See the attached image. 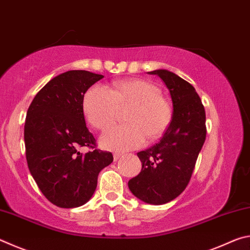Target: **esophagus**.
I'll list each match as a JSON object with an SVG mask.
<instances>
[{"instance_id": "obj_1", "label": "esophagus", "mask_w": 250, "mask_h": 250, "mask_svg": "<svg viewBox=\"0 0 250 250\" xmlns=\"http://www.w3.org/2000/svg\"><path fill=\"white\" fill-rule=\"evenodd\" d=\"M121 156H122V154H121V153H118V152H116V153L113 154V160H115V161H118V160H119V159L121 158Z\"/></svg>"}]
</instances>
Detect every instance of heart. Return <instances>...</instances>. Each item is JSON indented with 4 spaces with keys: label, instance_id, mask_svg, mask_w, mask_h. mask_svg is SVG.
Returning a JSON list of instances; mask_svg holds the SVG:
<instances>
[{
    "label": "heart",
    "instance_id": "1",
    "mask_svg": "<svg viewBox=\"0 0 250 250\" xmlns=\"http://www.w3.org/2000/svg\"><path fill=\"white\" fill-rule=\"evenodd\" d=\"M160 88L146 79L117 80L105 88L95 84L86 91L83 109L88 122L100 131L115 124L119 108L129 107L125 120L100 139L105 149L126 151L137 149L147 140L161 137L171 124L172 105L160 95Z\"/></svg>",
    "mask_w": 250,
    "mask_h": 250
}]
</instances>
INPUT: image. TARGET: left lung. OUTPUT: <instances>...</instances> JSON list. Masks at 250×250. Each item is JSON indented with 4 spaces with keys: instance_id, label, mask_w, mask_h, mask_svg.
Returning a JSON list of instances; mask_svg holds the SVG:
<instances>
[{
    "instance_id": "obj_1",
    "label": "left lung",
    "mask_w": 250,
    "mask_h": 250,
    "mask_svg": "<svg viewBox=\"0 0 250 250\" xmlns=\"http://www.w3.org/2000/svg\"><path fill=\"white\" fill-rule=\"evenodd\" d=\"M163 80L173 104L171 124L159 143L138 153L140 174L128 182L135 197L161 205L174 200L191 180L206 138L205 109L191 83L172 71H149Z\"/></svg>"
}]
</instances>
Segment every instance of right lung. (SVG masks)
Masks as SVG:
<instances>
[{"label":"right lung","instance_id":"1","mask_svg":"<svg viewBox=\"0 0 250 250\" xmlns=\"http://www.w3.org/2000/svg\"><path fill=\"white\" fill-rule=\"evenodd\" d=\"M103 78L87 70L66 71L46 83L27 110L24 141L29 172L45 197L62 208L86 204L99 172L113 161L111 152L96 149L83 109V95ZM82 146L93 150L80 154Z\"/></svg>","mask_w":250,"mask_h":250}]
</instances>
